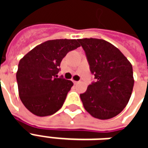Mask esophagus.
Returning a JSON list of instances; mask_svg holds the SVG:
<instances>
[{"label": "esophagus", "instance_id": "34e87169", "mask_svg": "<svg viewBox=\"0 0 148 148\" xmlns=\"http://www.w3.org/2000/svg\"><path fill=\"white\" fill-rule=\"evenodd\" d=\"M73 82H74V84H77L79 82H77V81H73Z\"/></svg>", "mask_w": 148, "mask_h": 148}]
</instances>
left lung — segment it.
I'll return each instance as SVG.
<instances>
[{"label":"left lung","instance_id":"1","mask_svg":"<svg viewBox=\"0 0 148 148\" xmlns=\"http://www.w3.org/2000/svg\"><path fill=\"white\" fill-rule=\"evenodd\" d=\"M96 82L80 97L85 109L100 120L114 117L129 101L134 86L132 66L122 52L100 39H77Z\"/></svg>","mask_w":148,"mask_h":148}]
</instances>
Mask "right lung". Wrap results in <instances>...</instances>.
Masks as SVG:
<instances>
[{
	"instance_id": "1",
	"label": "right lung",
	"mask_w": 148,
	"mask_h": 148,
	"mask_svg": "<svg viewBox=\"0 0 148 148\" xmlns=\"http://www.w3.org/2000/svg\"><path fill=\"white\" fill-rule=\"evenodd\" d=\"M80 47L77 39H53L34 47L21 58L16 72L19 96L38 116L61 109L73 82L58 77L59 66L68 52Z\"/></svg>"
}]
</instances>
